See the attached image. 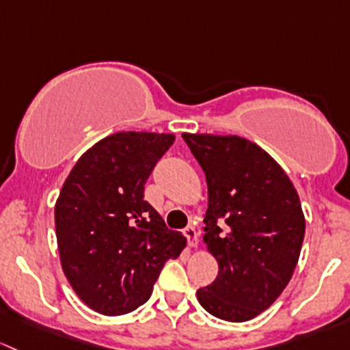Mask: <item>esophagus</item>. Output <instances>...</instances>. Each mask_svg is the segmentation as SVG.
Instances as JSON below:
<instances>
[{
    "instance_id": "obj_1",
    "label": "esophagus",
    "mask_w": 350,
    "mask_h": 350,
    "mask_svg": "<svg viewBox=\"0 0 350 350\" xmlns=\"http://www.w3.org/2000/svg\"><path fill=\"white\" fill-rule=\"evenodd\" d=\"M183 236L187 237V243L189 246H197L199 244V230H197L193 226H189V228L183 229Z\"/></svg>"
}]
</instances>
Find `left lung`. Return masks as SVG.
I'll return each mask as SVG.
<instances>
[{"instance_id":"8db88e82","label":"left lung","mask_w":350,"mask_h":350,"mask_svg":"<svg viewBox=\"0 0 350 350\" xmlns=\"http://www.w3.org/2000/svg\"><path fill=\"white\" fill-rule=\"evenodd\" d=\"M182 138L207 180L204 241L219 262L217 278L197 297L211 315L246 322L291 280L305 236L300 199L282 167L250 139Z\"/></svg>"}]
</instances>
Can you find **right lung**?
<instances>
[{
	"label": "right lung",
	"instance_id": "obj_1",
	"mask_svg": "<svg viewBox=\"0 0 350 350\" xmlns=\"http://www.w3.org/2000/svg\"><path fill=\"white\" fill-rule=\"evenodd\" d=\"M174 135L116 133L85 151L55 204L60 262L88 307L124 315L145 304L168 259L185 237L168 229L145 200L154 165Z\"/></svg>",
	"mask_w": 350,
	"mask_h": 350
}]
</instances>
